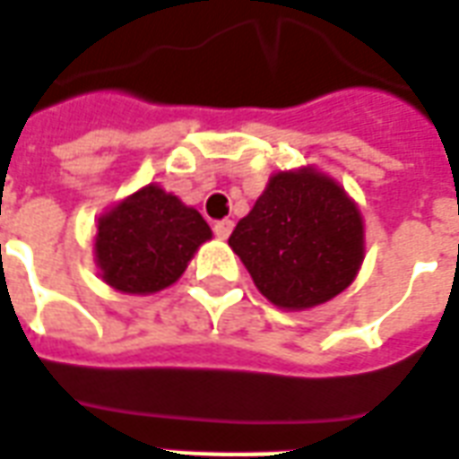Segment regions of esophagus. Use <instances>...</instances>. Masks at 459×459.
<instances>
[{"label":"esophagus","instance_id":"1","mask_svg":"<svg viewBox=\"0 0 459 459\" xmlns=\"http://www.w3.org/2000/svg\"><path fill=\"white\" fill-rule=\"evenodd\" d=\"M230 230H233V221L230 219H221L213 223V233H216L219 238H229Z\"/></svg>","mask_w":459,"mask_h":459}]
</instances>
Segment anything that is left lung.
<instances>
[{
    "label": "left lung",
    "instance_id": "8db88e82",
    "mask_svg": "<svg viewBox=\"0 0 459 459\" xmlns=\"http://www.w3.org/2000/svg\"><path fill=\"white\" fill-rule=\"evenodd\" d=\"M255 287L281 308L341 294L362 263V216L333 179L277 172L229 238Z\"/></svg>",
    "mask_w": 459,
    "mask_h": 459
}]
</instances>
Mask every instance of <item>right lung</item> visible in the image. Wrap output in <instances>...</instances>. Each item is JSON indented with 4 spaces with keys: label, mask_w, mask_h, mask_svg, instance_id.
<instances>
[{
    "label": "right lung",
    "mask_w": 459,
    "mask_h": 459,
    "mask_svg": "<svg viewBox=\"0 0 459 459\" xmlns=\"http://www.w3.org/2000/svg\"><path fill=\"white\" fill-rule=\"evenodd\" d=\"M209 238L212 229L202 213L148 185L101 216L94 250L107 284L128 294H152L179 280Z\"/></svg>",
    "instance_id": "right-lung-1"
}]
</instances>
